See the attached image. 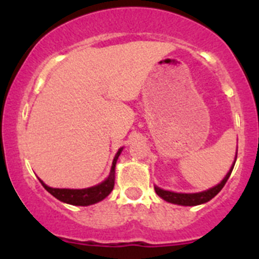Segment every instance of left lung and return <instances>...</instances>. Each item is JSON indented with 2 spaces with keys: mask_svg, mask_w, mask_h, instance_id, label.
<instances>
[{
  "mask_svg": "<svg viewBox=\"0 0 259 259\" xmlns=\"http://www.w3.org/2000/svg\"><path fill=\"white\" fill-rule=\"evenodd\" d=\"M234 163H236V161H234ZM233 168H234V165H232L231 170L228 171V174L224 177V179L222 180L218 185H215V187L205 190V192L193 193V194H183V193L169 192V190H164V189H160V188L155 187V193L159 195V197L163 198L164 200H166V202H169V203H173V204H179V205L203 204V203L209 202L211 198H214L219 192H221L222 188L226 185L227 180H228L229 177H231Z\"/></svg>",
  "mask_w": 259,
  "mask_h": 259,
  "instance_id": "8db88e82",
  "label": "left lung"
}]
</instances>
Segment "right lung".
Returning a JSON list of instances; mask_svg holds the SVG:
<instances>
[{
  "instance_id": "obj_1",
  "label": "right lung",
  "mask_w": 259,
  "mask_h": 259,
  "mask_svg": "<svg viewBox=\"0 0 259 259\" xmlns=\"http://www.w3.org/2000/svg\"><path fill=\"white\" fill-rule=\"evenodd\" d=\"M121 149H119V151H117L116 155H115L110 176L108 177V179L104 180L101 184L95 185V187L91 188H86V189H57V188L48 187V185L40 179L41 184H42V187L48 190L50 194H52L55 198L61 200V202L67 203V204L82 205V207H85V205H90L94 204V203L100 202L104 198L108 197L111 193V190H113L115 182V164H116V160L117 158H119Z\"/></svg>"
}]
</instances>
